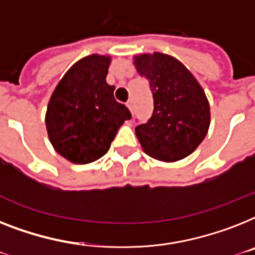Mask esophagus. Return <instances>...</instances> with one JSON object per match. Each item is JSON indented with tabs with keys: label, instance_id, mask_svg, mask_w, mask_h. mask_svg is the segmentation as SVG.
Instances as JSON below:
<instances>
[{
	"label": "esophagus",
	"instance_id": "34e87169",
	"mask_svg": "<svg viewBox=\"0 0 255 255\" xmlns=\"http://www.w3.org/2000/svg\"><path fill=\"white\" fill-rule=\"evenodd\" d=\"M127 107L129 110H131V111H133L134 105H133V101H132V99H129V101H128V102H127Z\"/></svg>",
	"mask_w": 255,
	"mask_h": 255
}]
</instances>
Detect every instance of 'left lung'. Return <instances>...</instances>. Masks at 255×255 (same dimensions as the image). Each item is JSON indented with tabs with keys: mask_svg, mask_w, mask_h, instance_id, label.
I'll return each mask as SVG.
<instances>
[{
	"mask_svg": "<svg viewBox=\"0 0 255 255\" xmlns=\"http://www.w3.org/2000/svg\"><path fill=\"white\" fill-rule=\"evenodd\" d=\"M133 65L149 81L154 106L148 123L134 128L142 150L163 162L190 156L204 140L211 123L210 103L203 88L170 55H134Z\"/></svg>",
	"mask_w": 255,
	"mask_h": 255,
	"instance_id": "obj_1",
	"label": "left lung"
}]
</instances>
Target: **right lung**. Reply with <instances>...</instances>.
Wrapping results in <instances>:
<instances>
[{
  "label": "right lung",
  "mask_w": 255,
  "mask_h": 255,
  "mask_svg": "<svg viewBox=\"0 0 255 255\" xmlns=\"http://www.w3.org/2000/svg\"><path fill=\"white\" fill-rule=\"evenodd\" d=\"M111 56L82 57L60 80L49 98L45 127L53 149L73 163L93 162L105 156L123 123L127 107L114 98L106 82Z\"/></svg>",
  "instance_id": "add662e5"
}]
</instances>
